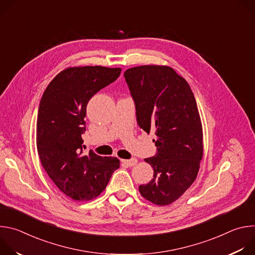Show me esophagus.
<instances>
[{
	"label": "esophagus",
	"instance_id": "1",
	"mask_svg": "<svg viewBox=\"0 0 255 255\" xmlns=\"http://www.w3.org/2000/svg\"><path fill=\"white\" fill-rule=\"evenodd\" d=\"M121 161L124 164L128 165V166H133V165H135L137 163V159H135V158H132V159H121Z\"/></svg>",
	"mask_w": 255,
	"mask_h": 255
}]
</instances>
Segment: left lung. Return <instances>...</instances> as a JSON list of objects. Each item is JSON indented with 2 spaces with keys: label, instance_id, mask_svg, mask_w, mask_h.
<instances>
[{
  "label": "left lung",
  "instance_id": "1",
  "mask_svg": "<svg viewBox=\"0 0 255 255\" xmlns=\"http://www.w3.org/2000/svg\"><path fill=\"white\" fill-rule=\"evenodd\" d=\"M135 103L139 127L154 133L157 153L144 160L153 178L139 192L165 206L195 181L203 158V128L195 96L187 81L166 65H141L124 72Z\"/></svg>",
  "mask_w": 255,
  "mask_h": 255
}]
</instances>
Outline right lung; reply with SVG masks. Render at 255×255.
Wrapping results in <instances>:
<instances>
[{"instance_id": "add662e5", "label": "right lung", "mask_w": 255, "mask_h": 255, "mask_svg": "<svg viewBox=\"0 0 255 255\" xmlns=\"http://www.w3.org/2000/svg\"><path fill=\"white\" fill-rule=\"evenodd\" d=\"M120 74V67H68L50 82L41 98L36 125L38 155L55 186L75 201L98 197L120 166L117 157H103L92 150L83 154L82 138L89 101Z\"/></svg>"}]
</instances>
